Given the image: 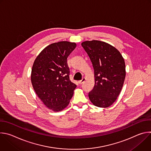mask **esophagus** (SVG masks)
<instances>
[{
    "label": "esophagus",
    "instance_id": "obj_1",
    "mask_svg": "<svg viewBox=\"0 0 151 151\" xmlns=\"http://www.w3.org/2000/svg\"><path fill=\"white\" fill-rule=\"evenodd\" d=\"M85 80H86V79H85V78H83L81 81H79V84H82V83H83L85 81Z\"/></svg>",
    "mask_w": 151,
    "mask_h": 151
}]
</instances>
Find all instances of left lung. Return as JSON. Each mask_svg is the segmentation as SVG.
<instances>
[{"label": "left lung", "instance_id": "left-lung-1", "mask_svg": "<svg viewBox=\"0 0 151 151\" xmlns=\"http://www.w3.org/2000/svg\"><path fill=\"white\" fill-rule=\"evenodd\" d=\"M92 63L94 72V88L88 93L91 103L99 107L111 106L119 95L125 78V64L120 52L100 40L81 44Z\"/></svg>", "mask_w": 151, "mask_h": 151}]
</instances>
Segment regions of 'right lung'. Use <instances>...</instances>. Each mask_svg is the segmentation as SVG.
I'll list each match as a JSON object with an SVG mask.
<instances>
[{
    "mask_svg": "<svg viewBox=\"0 0 151 151\" xmlns=\"http://www.w3.org/2000/svg\"><path fill=\"white\" fill-rule=\"evenodd\" d=\"M75 42L60 41L45 47L36 58L32 69L33 89L48 109L54 112L68 106L76 85L69 79L67 58L76 48Z\"/></svg>",
    "mask_w": 151,
    "mask_h": 151,
    "instance_id": "1",
    "label": "right lung"
}]
</instances>
